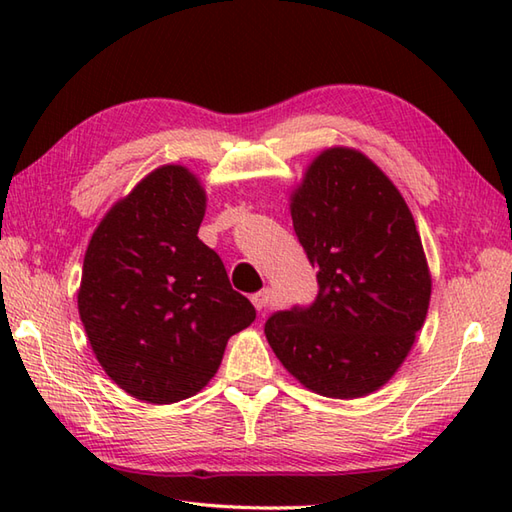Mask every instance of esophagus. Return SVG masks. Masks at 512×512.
<instances>
[{
    "label": "esophagus",
    "mask_w": 512,
    "mask_h": 512,
    "mask_svg": "<svg viewBox=\"0 0 512 512\" xmlns=\"http://www.w3.org/2000/svg\"><path fill=\"white\" fill-rule=\"evenodd\" d=\"M270 299H273V290H270V288L259 290V292H255L253 297H250V301H253V306H255L257 310H266Z\"/></svg>",
    "instance_id": "1"
}]
</instances>
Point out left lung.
Returning <instances> with one entry per match:
<instances>
[{
	"instance_id": "left-lung-1",
	"label": "left lung",
	"mask_w": 512,
	"mask_h": 512,
	"mask_svg": "<svg viewBox=\"0 0 512 512\" xmlns=\"http://www.w3.org/2000/svg\"><path fill=\"white\" fill-rule=\"evenodd\" d=\"M292 226L319 295L275 312L266 339L303 387L361 398L383 387L424 325L431 273L409 206L358 149L330 147L290 193Z\"/></svg>"
}]
</instances>
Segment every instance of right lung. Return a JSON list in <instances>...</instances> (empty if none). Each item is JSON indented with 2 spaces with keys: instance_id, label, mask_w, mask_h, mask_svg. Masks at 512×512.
I'll list each match as a JSON object with an SVG mask.
<instances>
[{
  "instance_id": "right-lung-1",
  "label": "right lung",
  "mask_w": 512,
  "mask_h": 512,
  "mask_svg": "<svg viewBox=\"0 0 512 512\" xmlns=\"http://www.w3.org/2000/svg\"><path fill=\"white\" fill-rule=\"evenodd\" d=\"M206 191L162 165L105 213L83 259L79 314L96 361L151 405L195 396L226 343L255 321L220 255L198 237Z\"/></svg>"
}]
</instances>
